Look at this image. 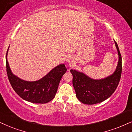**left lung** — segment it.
Wrapping results in <instances>:
<instances>
[{
  "mask_svg": "<svg viewBox=\"0 0 132 132\" xmlns=\"http://www.w3.org/2000/svg\"><path fill=\"white\" fill-rule=\"evenodd\" d=\"M115 45L119 55V61L116 71L108 77L93 80L83 73L71 70L76 96L81 102L88 105L101 103L110 97L117 88L121 77L122 56L116 41Z\"/></svg>",
  "mask_w": 132,
  "mask_h": 132,
  "instance_id": "left-lung-1",
  "label": "left lung"
}]
</instances>
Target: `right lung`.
I'll return each mask as SVG.
<instances>
[{
	"mask_svg": "<svg viewBox=\"0 0 132 132\" xmlns=\"http://www.w3.org/2000/svg\"><path fill=\"white\" fill-rule=\"evenodd\" d=\"M6 55V68L8 80L13 89L22 99L35 103H46L54 99L61 77L67 71L64 64H60L54 68L39 80L27 81L13 74Z\"/></svg>",
	"mask_w": 132,
	"mask_h": 132,
	"instance_id": "1",
	"label": "right lung"
}]
</instances>
